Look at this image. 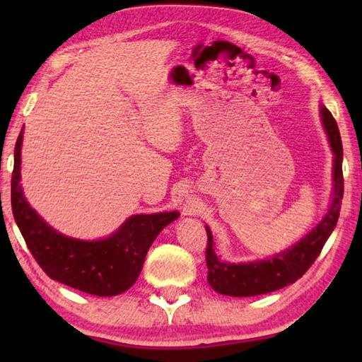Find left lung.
Returning <instances> with one entry per match:
<instances>
[{
	"label": "left lung",
	"instance_id": "1",
	"mask_svg": "<svg viewBox=\"0 0 362 362\" xmlns=\"http://www.w3.org/2000/svg\"><path fill=\"white\" fill-rule=\"evenodd\" d=\"M320 113L322 127L327 134L330 150L334 153L332 198H330L327 212L324 214V217L317 222L315 228L306 233L302 240L297 241L293 246L272 255L267 260L255 262L230 263L222 260V257L217 254L212 231L206 225V265L209 269L207 283L216 292L230 297H252L293 284L298 278L303 276L306 269L313 265L322 250V246L332 235L337 220H339L343 198V148L339 126H337L332 113L324 105H320Z\"/></svg>",
	"mask_w": 362,
	"mask_h": 362
}]
</instances>
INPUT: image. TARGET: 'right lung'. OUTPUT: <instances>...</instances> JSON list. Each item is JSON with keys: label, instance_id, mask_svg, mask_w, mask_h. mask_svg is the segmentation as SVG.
<instances>
[{"label": "right lung", "instance_id": "1", "mask_svg": "<svg viewBox=\"0 0 362 362\" xmlns=\"http://www.w3.org/2000/svg\"><path fill=\"white\" fill-rule=\"evenodd\" d=\"M22 140L23 127L14 150L11 204L16 223L38 265L49 278L93 296L112 297L129 289L142 272L153 241L180 212L131 216L118 230L102 240L86 241L65 236L46 223L23 196Z\"/></svg>", "mask_w": 362, "mask_h": 362}]
</instances>
